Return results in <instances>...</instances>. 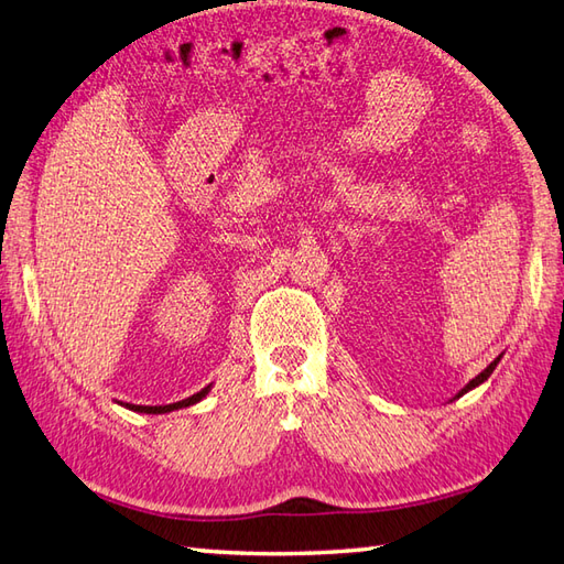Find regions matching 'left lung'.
<instances>
[{
	"label": "left lung",
	"instance_id": "1",
	"mask_svg": "<svg viewBox=\"0 0 564 564\" xmlns=\"http://www.w3.org/2000/svg\"><path fill=\"white\" fill-rule=\"evenodd\" d=\"M498 362H500V355L496 357V360H494V362H490V365L486 367V370H484V372H480L478 377H474V380H470V382H468V384H466L464 389H460V392H458V394H456L454 399H458V397H464L466 392H470V389H476L478 384H484V382L488 380V377H490V375H494V370H496V367H498Z\"/></svg>",
	"mask_w": 564,
	"mask_h": 564
}]
</instances>
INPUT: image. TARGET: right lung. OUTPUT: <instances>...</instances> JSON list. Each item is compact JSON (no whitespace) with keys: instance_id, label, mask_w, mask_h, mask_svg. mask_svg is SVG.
I'll list each match as a JSON object with an SVG mask.
<instances>
[{"instance_id":"right-lung-1","label":"right lung","mask_w":564,"mask_h":564,"mask_svg":"<svg viewBox=\"0 0 564 564\" xmlns=\"http://www.w3.org/2000/svg\"><path fill=\"white\" fill-rule=\"evenodd\" d=\"M212 384H207L204 389H199L197 394H192L187 399H182V402H175V404H162V406H142V404H122L126 409H130V412H138V414H167V412H175V409H184V406H192L202 402L204 397L209 394Z\"/></svg>"}]
</instances>
